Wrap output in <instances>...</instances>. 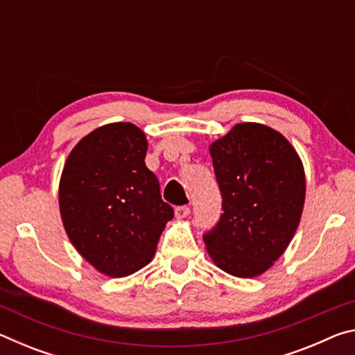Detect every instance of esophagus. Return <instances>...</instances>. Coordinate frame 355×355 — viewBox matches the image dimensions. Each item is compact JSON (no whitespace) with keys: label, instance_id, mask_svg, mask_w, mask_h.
<instances>
[{"label":"esophagus","instance_id":"obj_1","mask_svg":"<svg viewBox=\"0 0 355 355\" xmlns=\"http://www.w3.org/2000/svg\"><path fill=\"white\" fill-rule=\"evenodd\" d=\"M189 213H191V208H189V207H186V205H183V207H177V208H175V218H177V219H184V218H188Z\"/></svg>","mask_w":355,"mask_h":355}]
</instances>
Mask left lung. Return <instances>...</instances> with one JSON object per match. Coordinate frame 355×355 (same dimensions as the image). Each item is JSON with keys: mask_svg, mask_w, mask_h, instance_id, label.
<instances>
[{"mask_svg": "<svg viewBox=\"0 0 355 355\" xmlns=\"http://www.w3.org/2000/svg\"><path fill=\"white\" fill-rule=\"evenodd\" d=\"M209 153L224 213L203 241L222 271L257 277L297 230L305 200L302 161L279 131L252 122L235 125Z\"/></svg>", "mask_w": 355, "mask_h": 355, "instance_id": "left-lung-1", "label": "left lung"}]
</instances>
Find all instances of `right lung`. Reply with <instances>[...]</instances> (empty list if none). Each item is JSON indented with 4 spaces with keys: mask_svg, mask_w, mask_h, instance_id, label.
<instances>
[{
    "mask_svg": "<svg viewBox=\"0 0 355 355\" xmlns=\"http://www.w3.org/2000/svg\"><path fill=\"white\" fill-rule=\"evenodd\" d=\"M147 139L130 122L84 136L65 161L59 209L67 236L101 274L125 277L155 255L173 208L146 166Z\"/></svg>",
    "mask_w": 355,
    "mask_h": 355,
    "instance_id": "1",
    "label": "right lung"
}]
</instances>
